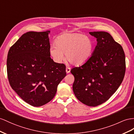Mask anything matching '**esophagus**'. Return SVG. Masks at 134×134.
I'll list each match as a JSON object with an SVG mask.
<instances>
[{
	"mask_svg": "<svg viewBox=\"0 0 134 134\" xmlns=\"http://www.w3.org/2000/svg\"><path fill=\"white\" fill-rule=\"evenodd\" d=\"M70 71H71V68H70V67H66V72H67V74L70 73Z\"/></svg>",
	"mask_w": 134,
	"mask_h": 134,
	"instance_id": "esophagus-1",
	"label": "esophagus"
}]
</instances>
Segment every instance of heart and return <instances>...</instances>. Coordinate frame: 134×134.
<instances>
[{
	"instance_id": "heart-1",
	"label": "heart",
	"mask_w": 134,
	"mask_h": 134,
	"mask_svg": "<svg viewBox=\"0 0 134 134\" xmlns=\"http://www.w3.org/2000/svg\"><path fill=\"white\" fill-rule=\"evenodd\" d=\"M56 46L49 49L50 56L58 63L66 59L75 66H80L90 59L93 53L92 41L84 34L77 33H66L58 36L55 40Z\"/></svg>"
}]
</instances>
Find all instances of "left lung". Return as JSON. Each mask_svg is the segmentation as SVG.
<instances>
[{"label": "left lung", "instance_id": "1", "mask_svg": "<svg viewBox=\"0 0 134 134\" xmlns=\"http://www.w3.org/2000/svg\"><path fill=\"white\" fill-rule=\"evenodd\" d=\"M97 45L92 56L82 66L72 68L75 77L73 91L76 98L89 106L107 101L121 84L126 71L122 47L106 32H91Z\"/></svg>", "mask_w": 134, "mask_h": 134}]
</instances>
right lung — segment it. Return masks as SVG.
<instances>
[{
    "label": "right lung",
    "mask_w": 134,
    "mask_h": 134,
    "mask_svg": "<svg viewBox=\"0 0 134 134\" xmlns=\"http://www.w3.org/2000/svg\"><path fill=\"white\" fill-rule=\"evenodd\" d=\"M29 32L10 48L7 70L10 85L19 96L36 107L50 101L66 76L64 64L50 58L49 34Z\"/></svg>",
    "instance_id": "obj_1"
}]
</instances>
